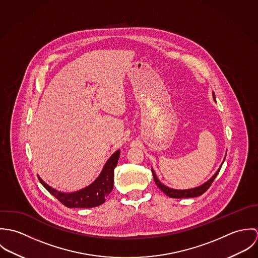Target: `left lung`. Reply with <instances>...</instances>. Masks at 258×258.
Wrapping results in <instances>:
<instances>
[{
    "instance_id": "obj_1",
    "label": "left lung",
    "mask_w": 258,
    "mask_h": 258,
    "mask_svg": "<svg viewBox=\"0 0 258 258\" xmlns=\"http://www.w3.org/2000/svg\"><path fill=\"white\" fill-rule=\"evenodd\" d=\"M213 95H214V99L216 100L215 94H213ZM224 159H225V158H224ZM222 164H223V162H222ZM221 168V167H220V169L216 172V174H215L208 182H206L205 184H203L202 185H200V186H197V187H194V188H188V189H174V188L168 187V186H166L165 184H162V183L158 180V178H157V176H156V174H155V172H154L153 169H152V173H153L154 181H155L156 184L158 185V187H159L163 192H165L168 197L174 198V199H184V198H196V197L202 196L204 192H206V191L208 190V188L211 186L212 183L214 182V180L216 179V177L218 176V174L220 173Z\"/></svg>"
}]
</instances>
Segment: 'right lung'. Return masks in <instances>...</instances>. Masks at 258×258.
I'll return each mask as SVG.
<instances>
[{
  "label": "right lung",
  "instance_id": "obj_1",
  "mask_svg": "<svg viewBox=\"0 0 258 258\" xmlns=\"http://www.w3.org/2000/svg\"><path fill=\"white\" fill-rule=\"evenodd\" d=\"M120 151L117 150L104 165L99 177L88 186L74 192L58 191L45 184L39 177L38 180L53 197L68 208H94L102 205L113 189L114 169L117 166Z\"/></svg>",
  "mask_w": 258,
  "mask_h": 258
}]
</instances>
